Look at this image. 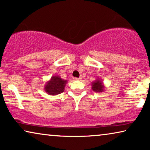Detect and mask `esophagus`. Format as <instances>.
Returning <instances> with one entry per match:
<instances>
[{"mask_svg": "<svg viewBox=\"0 0 150 150\" xmlns=\"http://www.w3.org/2000/svg\"><path fill=\"white\" fill-rule=\"evenodd\" d=\"M75 80V81H81V80L82 79V78H74V79Z\"/></svg>", "mask_w": 150, "mask_h": 150, "instance_id": "34e87169", "label": "esophagus"}]
</instances>
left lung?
<instances>
[{"instance_id":"obj_1","label":"left lung","mask_w":150,"mask_h":150,"mask_svg":"<svg viewBox=\"0 0 150 150\" xmlns=\"http://www.w3.org/2000/svg\"><path fill=\"white\" fill-rule=\"evenodd\" d=\"M104 89H105V86H104L102 79H100V78L96 79L93 83H91V89L93 91L100 93V92L104 91Z\"/></svg>"}]
</instances>
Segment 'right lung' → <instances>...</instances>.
<instances>
[{
  "label": "right lung",
  "mask_w": 150,
  "mask_h": 150,
  "mask_svg": "<svg viewBox=\"0 0 150 150\" xmlns=\"http://www.w3.org/2000/svg\"><path fill=\"white\" fill-rule=\"evenodd\" d=\"M67 83V80H63L59 76H52L44 85L46 93L50 96H56L63 93Z\"/></svg>",
  "instance_id": "obj_1"
}]
</instances>
